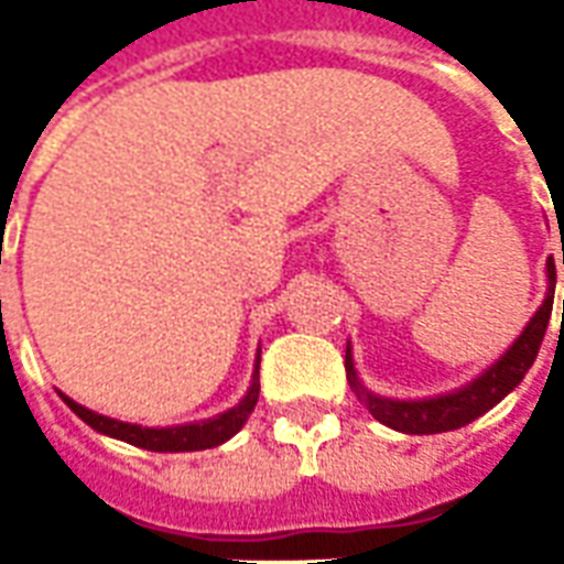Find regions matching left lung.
<instances>
[{"instance_id":"left-lung-1","label":"left lung","mask_w":564,"mask_h":564,"mask_svg":"<svg viewBox=\"0 0 564 564\" xmlns=\"http://www.w3.org/2000/svg\"><path fill=\"white\" fill-rule=\"evenodd\" d=\"M562 265H564V245H562ZM553 293H556V262L553 257L546 259V295L541 307L534 311V317L525 323L520 338L510 344L505 354L498 356L496 362L484 368L474 380H468L459 390H449L444 395H429V399H390V395H378L371 392L359 380L354 366V350L347 344V356H344V368H347V380L356 399L366 404L368 414L378 423L390 425L395 432L404 435H437V432H453L468 425L477 416H484L489 408H496L508 392L520 387L525 371L532 368L534 356L541 350L544 332L550 326V314H553ZM562 323H564V299H562Z\"/></svg>"}]
</instances>
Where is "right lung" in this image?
Segmentation results:
<instances>
[{
  "label": "right lung",
  "mask_w": 564,
  "mask_h": 564,
  "mask_svg": "<svg viewBox=\"0 0 564 564\" xmlns=\"http://www.w3.org/2000/svg\"><path fill=\"white\" fill-rule=\"evenodd\" d=\"M63 402L84 420V423L96 429L99 435L117 437V441H127L132 447L150 449V453H193V449H210L226 444L229 437L241 432V425L247 423V416L253 414L259 399V356L257 368H253V380H250V390L245 392V399L208 420H198V423H184V425H139V423H123L115 416L96 414L84 404L72 402L66 392H59Z\"/></svg>",
  "instance_id": "right-lung-1"
}]
</instances>
